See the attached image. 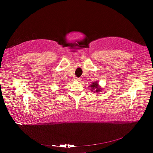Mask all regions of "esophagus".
Returning <instances> with one entry per match:
<instances>
[{
	"mask_svg": "<svg viewBox=\"0 0 153 153\" xmlns=\"http://www.w3.org/2000/svg\"><path fill=\"white\" fill-rule=\"evenodd\" d=\"M74 80H77V81H80L81 80V78H77V77H74Z\"/></svg>",
	"mask_w": 153,
	"mask_h": 153,
	"instance_id": "34e87169",
	"label": "esophagus"
}]
</instances>
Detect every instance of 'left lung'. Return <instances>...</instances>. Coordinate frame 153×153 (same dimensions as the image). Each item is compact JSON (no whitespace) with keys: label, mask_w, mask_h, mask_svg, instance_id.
Returning <instances> with one entry per match:
<instances>
[{"label":"left lung","mask_w":153,"mask_h":153,"mask_svg":"<svg viewBox=\"0 0 153 153\" xmlns=\"http://www.w3.org/2000/svg\"><path fill=\"white\" fill-rule=\"evenodd\" d=\"M90 87L92 88H91V91L93 92L94 90H95V91H94V93L95 92H102V88L100 87L99 86V84L97 82H94L92 84H91V85H90Z\"/></svg>","instance_id":"8db88e82"}]
</instances>
